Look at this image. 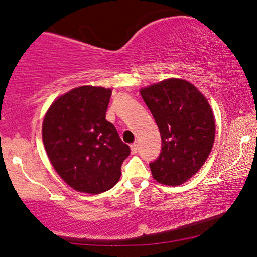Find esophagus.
Instances as JSON below:
<instances>
[{
	"label": "esophagus",
	"instance_id": "1",
	"mask_svg": "<svg viewBox=\"0 0 257 257\" xmlns=\"http://www.w3.org/2000/svg\"><path fill=\"white\" fill-rule=\"evenodd\" d=\"M130 149H132V153L133 154H136L138 152V145L136 144V143H134V144L130 145Z\"/></svg>",
	"mask_w": 257,
	"mask_h": 257
}]
</instances>
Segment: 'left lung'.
<instances>
[{"instance_id":"8db88e82","label":"left lung","mask_w":257,"mask_h":257,"mask_svg":"<svg viewBox=\"0 0 257 257\" xmlns=\"http://www.w3.org/2000/svg\"><path fill=\"white\" fill-rule=\"evenodd\" d=\"M158 124L162 147L150 163L156 181L177 186L193 177L210 155L215 122L206 98L190 82L167 79L141 90Z\"/></svg>"}]
</instances>
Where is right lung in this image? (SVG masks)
Listing matches in <instances>:
<instances>
[{
  "instance_id": "right-lung-1",
  "label": "right lung",
  "mask_w": 257,
  "mask_h": 257,
  "mask_svg": "<svg viewBox=\"0 0 257 257\" xmlns=\"http://www.w3.org/2000/svg\"><path fill=\"white\" fill-rule=\"evenodd\" d=\"M111 94L103 87H78L54 101L43 122V143L52 165L82 193L111 189L130 154V147L105 119Z\"/></svg>"
}]
</instances>
